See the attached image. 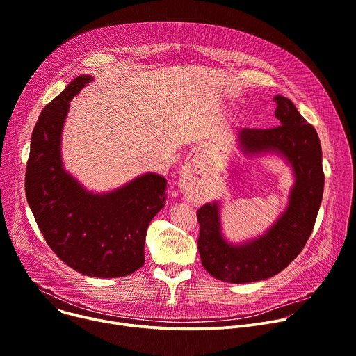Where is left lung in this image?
Masks as SVG:
<instances>
[{"label":"left lung","mask_w":356,"mask_h":356,"mask_svg":"<svg viewBox=\"0 0 356 356\" xmlns=\"http://www.w3.org/2000/svg\"><path fill=\"white\" fill-rule=\"evenodd\" d=\"M273 101L280 125L269 129L243 128L238 139L246 154L276 152L291 165L296 183L286 211L266 234L242 245L228 243L222 238L218 202H209L197 211L201 264L222 282L250 283L282 272L307 243L320 210L324 172L317 131L289 98L276 95Z\"/></svg>","instance_id":"left-lung-1"}]
</instances>
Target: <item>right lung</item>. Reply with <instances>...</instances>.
Returning <instances> with one entry per match:
<instances>
[{
    "instance_id": "right-lung-1",
    "label": "right lung",
    "mask_w": 356,
    "mask_h": 356,
    "mask_svg": "<svg viewBox=\"0 0 356 356\" xmlns=\"http://www.w3.org/2000/svg\"><path fill=\"white\" fill-rule=\"evenodd\" d=\"M92 80L76 77L43 108L33 128L25 193L36 224L59 259L92 277H121L145 264L149 222L166 204V179L146 173L106 194L84 190L62 163L69 103Z\"/></svg>"
}]
</instances>
